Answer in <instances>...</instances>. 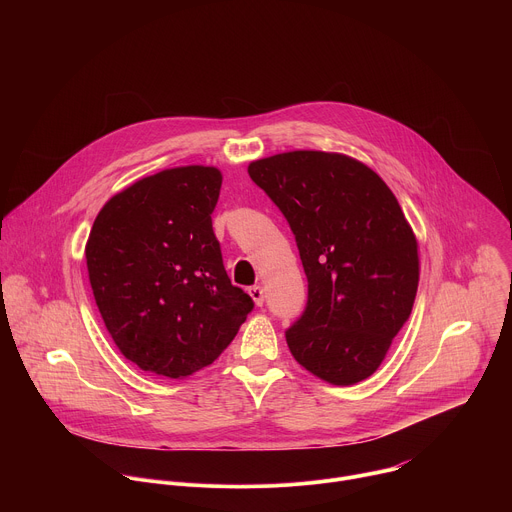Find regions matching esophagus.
Here are the masks:
<instances>
[{
    "mask_svg": "<svg viewBox=\"0 0 512 512\" xmlns=\"http://www.w3.org/2000/svg\"><path fill=\"white\" fill-rule=\"evenodd\" d=\"M249 296L257 306H263V287L261 285H251L249 287Z\"/></svg>",
    "mask_w": 512,
    "mask_h": 512,
    "instance_id": "esophagus-1",
    "label": "esophagus"
}]
</instances>
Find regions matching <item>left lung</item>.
I'll return each instance as SVG.
<instances>
[{
    "mask_svg": "<svg viewBox=\"0 0 512 512\" xmlns=\"http://www.w3.org/2000/svg\"><path fill=\"white\" fill-rule=\"evenodd\" d=\"M296 237L308 277L302 316L285 330L294 358L332 385L371 377L409 320L417 241L389 186L364 164L287 152L249 166Z\"/></svg>",
    "mask_w": 512,
    "mask_h": 512,
    "instance_id": "1",
    "label": "left lung"
}]
</instances>
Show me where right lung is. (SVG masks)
Returning <instances> with one entry per match:
<instances>
[{
	"label": "right lung",
	"instance_id": "right-lung-1",
	"mask_svg": "<svg viewBox=\"0 0 512 512\" xmlns=\"http://www.w3.org/2000/svg\"><path fill=\"white\" fill-rule=\"evenodd\" d=\"M223 176L184 166L143 178L97 214L85 249L93 296L121 354L188 377L214 362L255 308L231 283L212 210Z\"/></svg>",
	"mask_w": 512,
	"mask_h": 512
}]
</instances>
